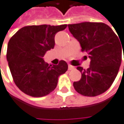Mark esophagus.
Masks as SVG:
<instances>
[{
  "label": "esophagus",
  "mask_w": 124,
  "mask_h": 124,
  "mask_svg": "<svg viewBox=\"0 0 124 124\" xmlns=\"http://www.w3.org/2000/svg\"><path fill=\"white\" fill-rule=\"evenodd\" d=\"M74 68H75V67H74V66L70 65H68V70H73Z\"/></svg>",
  "instance_id": "34e87169"
}]
</instances>
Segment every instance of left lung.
I'll list each match as a JSON object with an SVG mask.
<instances>
[{
  "instance_id": "left-lung-1",
  "label": "left lung",
  "mask_w": 124,
  "mask_h": 124,
  "mask_svg": "<svg viewBox=\"0 0 124 124\" xmlns=\"http://www.w3.org/2000/svg\"><path fill=\"white\" fill-rule=\"evenodd\" d=\"M68 29L90 59L87 70L77 67L82 78L73 82L75 90L89 97L102 94L112 85L121 66L124 46L119 36L104 23L69 24Z\"/></svg>"
}]
</instances>
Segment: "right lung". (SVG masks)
Instances as JSON below:
<instances>
[{
    "mask_svg": "<svg viewBox=\"0 0 124 124\" xmlns=\"http://www.w3.org/2000/svg\"><path fill=\"white\" fill-rule=\"evenodd\" d=\"M67 25H28L18 30L8 41L6 59L14 82L24 93L42 97L56 87L58 78L68 70L66 62H45L46 51L54 48L55 34Z\"/></svg>",
    "mask_w": 124,
    "mask_h": 124,
    "instance_id": "obj_1",
    "label": "right lung"
}]
</instances>
